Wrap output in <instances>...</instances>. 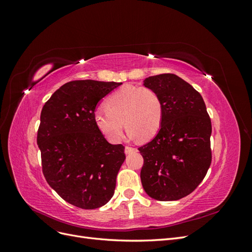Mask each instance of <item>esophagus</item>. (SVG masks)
<instances>
[{
    "label": "esophagus",
    "mask_w": 252,
    "mask_h": 252,
    "mask_svg": "<svg viewBox=\"0 0 252 252\" xmlns=\"http://www.w3.org/2000/svg\"><path fill=\"white\" fill-rule=\"evenodd\" d=\"M133 151H136V148L131 147V146H126V147H125V154H126V155L130 154V152H133Z\"/></svg>",
    "instance_id": "34e87169"
}]
</instances>
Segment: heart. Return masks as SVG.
Wrapping results in <instances>:
<instances>
[{
    "label": "heart",
    "mask_w": 252,
    "mask_h": 252,
    "mask_svg": "<svg viewBox=\"0 0 252 252\" xmlns=\"http://www.w3.org/2000/svg\"><path fill=\"white\" fill-rule=\"evenodd\" d=\"M105 110H96V128L112 143L121 140L123 122L130 138L149 140L161 128L164 107L162 98L154 88L124 86L105 101Z\"/></svg>",
    "instance_id": "1"
}]
</instances>
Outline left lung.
Listing matches in <instances>:
<instances>
[{"label": "left lung", "mask_w": 252, "mask_h": 252, "mask_svg": "<svg viewBox=\"0 0 252 252\" xmlns=\"http://www.w3.org/2000/svg\"><path fill=\"white\" fill-rule=\"evenodd\" d=\"M144 85L158 93L164 116L155 139L139 148L142 185L152 199L177 201L191 193L209 169L211 121L199 91L178 75L148 77Z\"/></svg>", "instance_id": "left-lung-1"}]
</instances>
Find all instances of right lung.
<instances>
[{
  "label": "right lung",
  "mask_w": 252,
  "mask_h": 252,
  "mask_svg": "<svg viewBox=\"0 0 252 252\" xmlns=\"http://www.w3.org/2000/svg\"><path fill=\"white\" fill-rule=\"evenodd\" d=\"M122 83L71 81L45 103L36 143L49 186L69 204L95 209L114 193L125 147L112 145L96 128L98 101Z\"/></svg>",
  "instance_id": "right-lung-1"
}]
</instances>
